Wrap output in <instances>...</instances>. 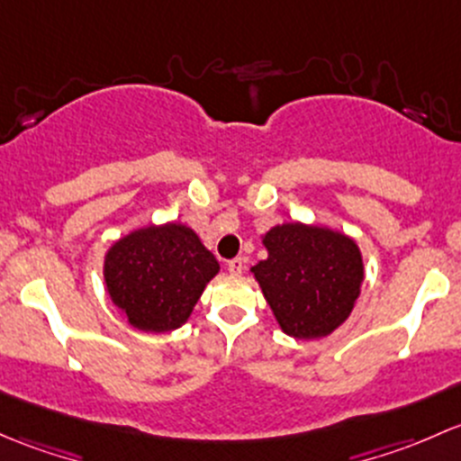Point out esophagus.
Listing matches in <instances>:
<instances>
[{"mask_svg":"<svg viewBox=\"0 0 461 461\" xmlns=\"http://www.w3.org/2000/svg\"><path fill=\"white\" fill-rule=\"evenodd\" d=\"M244 264H246L244 258L230 259V262H229V273L235 275V277H240V275L244 273Z\"/></svg>","mask_w":461,"mask_h":461,"instance_id":"obj_1","label":"esophagus"}]
</instances>
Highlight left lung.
<instances>
[{"mask_svg":"<svg viewBox=\"0 0 461 461\" xmlns=\"http://www.w3.org/2000/svg\"><path fill=\"white\" fill-rule=\"evenodd\" d=\"M268 258L250 268L279 329L295 339H320L348 320L364 282L355 240L302 221L273 226L262 237Z\"/></svg>","mask_w":461,"mask_h":461,"instance_id":"8db88e82","label":"left lung"}]
</instances>
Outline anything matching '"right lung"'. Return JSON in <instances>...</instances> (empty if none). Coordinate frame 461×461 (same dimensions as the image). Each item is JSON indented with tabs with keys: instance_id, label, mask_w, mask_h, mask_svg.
<instances>
[{
	"instance_id": "right-lung-1",
	"label": "right lung",
	"mask_w": 461,
	"mask_h": 461,
	"mask_svg": "<svg viewBox=\"0 0 461 461\" xmlns=\"http://www.w3.org/2000/svg\"><path fill=\"white\" fill-rule=\"evenodd\" d=\"M220 273L215 255L188 226H144L117 240L104 258V279L128 324L168 333L186 324L203 288Z\"/></svg>"
}]
</instances>
